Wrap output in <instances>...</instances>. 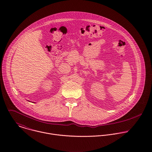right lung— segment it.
Instances as JSON below:
<instances>
[{
    "label": "right lung",
    "instance_id": "obj_1",
    "mask_svg": "<svg viewBox=\"0 0 152 152\" xmlns=\"http://www.w3.org/2000/svg\"><path fill=\"white\" fill-rule=\"evenodd\" d=\"M32 103H34V102H32Z\"/></svg>",
    "mask_w": 152,
    "mask_h": 152
}]
</instances>
